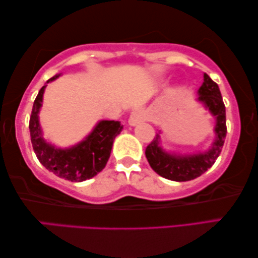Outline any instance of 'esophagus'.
<instances>
[{
  "instance_id": "obj_1",
  "label": "esophagus",
  "mask_w": 258,
  "mask_h": 258,
  "mask_svg": "<svg viewBox=\"0 0 258 258\" xmlns=\"http://www.w3.org/2000/svg\"><path fill=\"white\" fill-rule=\"evenodd\" d=\"M146 120V114L143 109H135V111L130 114L129 117V123L132 125H136L142 123Z\"/></svg>"
}]
</instances>
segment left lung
<instances>
[{"label":"left lung","instance_id":"left-lung-1","mask_svg":"<svg viewBox=\"0 0 258 258\" xmlns=\"http://www.w3.org/2000/svg\"><path fill=\"white\" fill-rule=\"evenodd\" d=\"M199 98L208 108L210 113L216 117L215 134L216 139L213 146L204 153L198 154H171L164 151L160 146V133L154 137L145 150V155L151 168L164 178L175 181L192 180L208 170L216 161L221 154L226 137V114L225 105L216 82L209 78L208 74H204V83L198 90Z\"/></svg>","mask_w":258,"mask_h":258}]
</instances>
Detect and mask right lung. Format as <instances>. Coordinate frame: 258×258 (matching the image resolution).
Masks as SVG:
<instances>
[{"label": "right lung", "instance_id": "obj_1", "mask_svg": "<svg viewBox=\"0 0 258 258\" xmlns=\"http://www.w3.org/2000/svg\"><path fill=\"white\" fill-rule=\"evenodd\" d=\"M59 77L54 75L46 83ZM46 86L41 88L34 100L29 117L31 142L36 158L49 171L60 178L71 181L90 179L106 166L111 155L113 142L122 132L120 121H99L84 141L69 149H58L44 141L39 122V112L42 106L43 92Z\"/></svg>", "mask_w": 258, "mask_h": 258}]
</instances>
